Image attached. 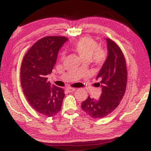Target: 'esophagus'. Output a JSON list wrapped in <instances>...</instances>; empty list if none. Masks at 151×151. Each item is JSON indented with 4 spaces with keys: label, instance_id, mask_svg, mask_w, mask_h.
I'll use <instances>...</instances> for the list:
<instances>
[{
    "label": "esophagus",
    "instance_id": "34e87169",
    "mask_svg": "<svg viewBox=\"0 0 151 151\" xmlns=\"http://www.w3.org/2000/svg\"><path fill=\"white\" fill-rule=\"evenodd\" d=\"M66 91L68 92V93H72V92H74V91H75V88L68 87V88H66Z\"/></svg>",
    "mask_w": 151,
    "mask_h": 151
}]
</instances>
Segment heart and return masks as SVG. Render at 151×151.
I'll return each mask as SVG.
<instances>
[{
    "label": "heart",
    "mask_w": 151,
    "mask_h": 151,
    "mask_svg": "<svg viewBox=\"0 0 151 151\" xmlns=\"http://www.w3.org/2000/svg\"><path fill=\"white\" fill-rule=\"evenodd\" d=\"M73 50L85 60H91L96 65H101L106 58V53L99 48L96 40L89 37L79 39L73 46ZM62 58H64L63 55Z\"/></svg>",
    "instance_id": "obj_1"
}]
</instances>
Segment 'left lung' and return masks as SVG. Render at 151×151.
<instances>
[{
	"label": "left lung",
	"mask_w": 151,
	"mask_h": 151,
	"mask_svg": "<svg viewBox=\"0 0 151 151\" xmlns=\"http://www.w3.org/2000/svg\"><path fill=\"white\" fill-rule=\"evenodd\" d=\"M107 57L96 76L102 93L99 99L88 96L82 103L81 108L93 119L106 116L119 106L126 90L127 71L122 51L112 40L106 39Z\"/></svg>",
	"instance_id": "obj_1"
}]
</instances>
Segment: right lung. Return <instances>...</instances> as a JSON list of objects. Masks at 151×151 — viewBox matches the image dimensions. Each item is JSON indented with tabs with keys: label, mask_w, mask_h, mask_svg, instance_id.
I'll use <instances>...</instances> for the list:
<instances>
[{
	"label": "right lung",
	"mask_w": 151,
	"mask_h": 151,
	"mask_svg": "<svg viewBox=\"0 0 151 151\" xmlns=\"http://www.w3.org/2000/svg\"><path fill=\"white\" fill-rule=\"evenodd\" d=\"M68 39L46 37L35 43L22 60L20 82L24 94L36 111L48 117L60 111L65 97L63 88L51 86L48 76L52 73L58 51Z\"/></svg>",
	"instance_id": "1"
}]
</instances>
